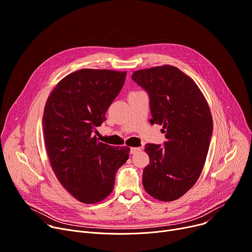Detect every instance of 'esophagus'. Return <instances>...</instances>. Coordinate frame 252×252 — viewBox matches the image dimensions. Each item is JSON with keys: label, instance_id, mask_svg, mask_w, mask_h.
Returning a JSON list of instances; mask_svg holds the SVG:
<instances>
[{"label": "esophagus", "instance_id": "obj_1", "mask_svg": "<svg viewBox=\"0 0 252 252\" xmlns=\"http://www.w3.org/2000/svg\"><path fill=\"white\" fill-rule=\"evenodd\" d=\"M140 151H141V149H140V148H130V150H129V153H130L131 155H133V154L138 153V152H140Z\"/></svg>", "mask_w": 252, "mask_h": 252}]
</instances>
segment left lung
<instances>
[{"instance_id": "obj_1", "label": "left lung", "mask_w": 252, "mask_h": 252, "mask_svg": "<svg viewBox=\"0 0 252 252\" xmlns=\"http://www.w3.org/2000/svg\"><path fill=\"white\" fill-rule=\"evenodd\" d=\"M131 78L150 98L152 125H163V147L147 144L150 164L143 185L152 197L174 201L197 182L207 157L213 121L197 84L177 67L164 65L134 71Z\"/></svg>"}]
</instances>
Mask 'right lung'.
Wrapping results in <instances>:
<instances>
[{
  "instance_id": "1",
  "label": "right lung",
  "mask_w": 252,
  "mask_h": 252,
  "mask_svg": "<svg viewBox=\"0 0 252 252\" xmlns=\"http://www.w3.org/2000/svg\"><path fill=\"white\" fill-rule=\"evenodd\" d=\"M126 72L81 69L64 77L50 94L43 114L45 146L51 167L74 198L85 204L113 190L129 149L98 143L94 135L124 86Z\"/></svg>"
}]
</instances>
